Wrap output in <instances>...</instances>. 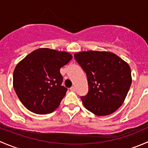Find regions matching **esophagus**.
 Wrapping results in <instances>:
<instances>
[{"mask_svg":"<svg viewBox=\"0 0 148 148\" xmlns=\"http://www.w3.org/2000/svg\"><path fill=\"white\" fill-rule=\"evenodd\" d=\"M75 86H71V88H70V90L71 91V92H74L75 91Z\"/></svg>","mask_w":148,"mask_h":148,"instance_id":"1","label":"esophagus"}]
</instances>
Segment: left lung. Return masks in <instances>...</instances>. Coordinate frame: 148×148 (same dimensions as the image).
<instances>
[{"mask_svg":"<svg viewBox=\"0 0 148 148\" xmlns=\"http://www.w3.org/2000/svg\"><path fill=\"white\" fill-rule=\"evenodd\" d=\"M86 72L89 92L81 99L85 108L97 116L109 115L122 104L132 76L129 64L109 51H87L74 53Z\"/></svg>","mask_w":148,"mask_h":148,"instance_id":"1","label":"left lung"}]
</instances>
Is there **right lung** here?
I'll return each instance as SVG.
<instances>
[{
  "instance_id": "right-lung-1",
  "label": "right lung",
  "mask_w": 148,
  "mask_h": 148,
  "mask_svg": "<svg viewBox=\"0 0 148 148\" xmlns=\"http://www.w3.org/2000/svg\"><path fill=\"white\" fill-rule=\"evenodd\" d=\"M72 59L66 51L41 48L18 63L13 71V88L22 104L32 112L54 111L65 96L60 69Z\"/></svg>"
}]
</instances>
